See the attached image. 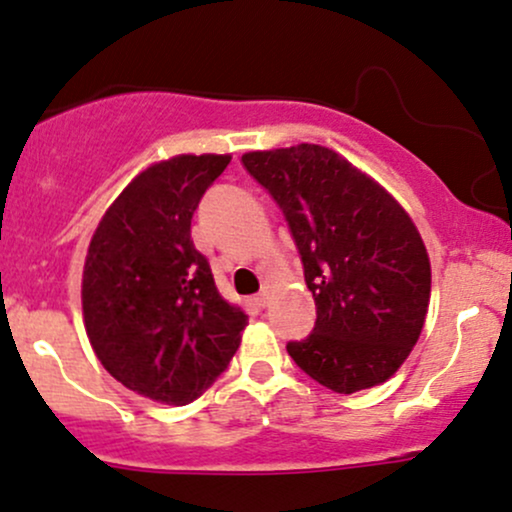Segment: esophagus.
Here are the masks:
<instances>
[{
	"mask_svg": "<svg viewBox=\"0 0 512 512\" xmlns=\"http://www.w3.org/2000/svg\"><path fill=\"white\" fill-rule=\"evenodd\" d=\"M252 301H255V306L265 308V306H267V303H269V291H260V294H257V296H255V299H252Z\"/></svg>",
	"mask_w": 512,
	"mask_h": 512,
	"instance_id": "34e87169",
	"label": "esophagus"
}]
</instances>
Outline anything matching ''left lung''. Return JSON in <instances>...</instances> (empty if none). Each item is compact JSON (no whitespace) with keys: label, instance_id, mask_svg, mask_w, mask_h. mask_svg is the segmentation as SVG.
I'll list each match as a JSON object with an SVG mask.
<instances>
[{"label":"left lung","instance_id":"left-lung-1","mask_svg":"<svg viewBox=\"0 0 512 512\" xmlns=\"http://www.w3.org/2000/svg\"><path fill=\"white\" fill-rule=\"evenodd\" d=\"M243 165L282 209L316 299L313 333L286 352L335 393L389 379L411 355L430 303L428 250L411 216L323 145L257 150Z\"/></svg>","mask_w":512,"mask_h":512}]
</instances>
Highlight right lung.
I'll use <instances>...</instances> for the list:
<instances>
[{
  "label": "right lung",
  "instance_id": "right-lung-1",
  "mask_svg": "<svg viewBox=\"0 0 512 512\" xmlns=\"http://www.w3.org/2000/svg\"><path fill=\"white\" fill-rule=\"evenodd\" d=\"M230 155H177L140 172L99 221L82 274L89 342L126 389L167 406L226 372L247 316L218 294L192 216Z\"/></svg>",
  "mask_w": 512,
  "mask_h": 512
}]
</instances>
